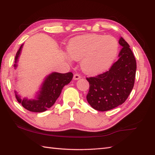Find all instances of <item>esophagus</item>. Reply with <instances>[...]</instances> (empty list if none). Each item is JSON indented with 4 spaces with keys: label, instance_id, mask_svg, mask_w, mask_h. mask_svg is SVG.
<instances>
[{
    "label": "esophagus",
    "instance_id": "34e87169",
    "mask_svg": "<svg viewBox=\"0 0 155 155\" xmlns=\"http://www.w3.org/2000/svg\"><path fill=\"white\" fill-rule=\"evenodd\" d=\"M80 78H81V76L78 74H75L74 75V80H78Z\"/></svg>",
    "mask_w": 155,
    "mask_h": 155
}]
</instances>
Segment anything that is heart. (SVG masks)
<instances>
[{
	"instance_id": "obj_1",
	"label": "heart",
	"mask_w": 155,
	"mask_h": 155,
	"mask_svg": "<svg viewBox=\"0 0 155 155\" xmlns=\"http://www.w3.org/2000/svg\"><path fill=\"white\" fill-rule=\"evenodd\" d=\"M119 50L117 40L111 36L89 34L71 40L68 52L74 60H81L87 74H97L107 70L115 60Z\"/></svg>"
}]
</instances>
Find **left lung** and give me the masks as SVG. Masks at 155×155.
Returning a JSON list of instances; mask_svg holds the SVG:
<instances>
[{"instance_id":"1","label":"left lung","mask_w":155,"mask_h":155,"mask_svg":"<svg viewBox=\"0 0 155 155\" xmlns=\"http://www.w3.org/2000/svg\"><path fill=\"white\" fill-rule=\"evenodd\" d=\"M123 48L118 60L108 71L95 77L87 78L89 89L87 100L93 108L99 111L114 109L123 104L128 97L135 84L136 60L126 41L120 38Z\"/></svg>"}]
</instances>
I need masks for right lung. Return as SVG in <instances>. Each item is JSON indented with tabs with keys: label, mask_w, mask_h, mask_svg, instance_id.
<instances>
[{
	"label": "right lung",
	"mask_w": 155,
	"mask_h": 155,
	"mask_svg": "<svg viewBox=\"0 0 155 155\" xmlns=\"http://www.w3.org/2000/svg\"><path fill=\"white\" fill-rule=\"evenodd\" d=\"M23 44L20 47L16 52L14 66L17 67L18 58L22 48ZM73 78V74L68 72L66 74H60L53 72L48 75L41 85L40 90L37 93L36 99H28L24 98L21 99L17 95L15 91V95L17 101L21 104L26 109L32 112H44L52 106L56 99L59 97L61 90L66 85H68Z\"/></svg>",
	"instance_id": "add662e5"
}]
</instances>
